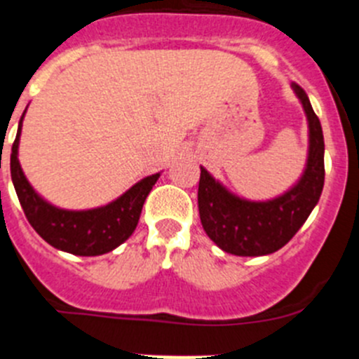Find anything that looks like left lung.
Segmentation results:
<instances>
[{"instance_id":"obj_1","label":"left lung","mask_w":359,"mask_h":359,"mask_svg":"<svg viewBox=\"0 0 359 359\" xmlns=\"http://www.w3.org/2000/svg\"><path fill=\"white\" fill-rule=\"evenodd\" d=\"M307 118L306 167L286 192L271 199H246L201 167L198 207L203 230L223 252L261 257L280 250L300 230L323 189V133L306 91L291 84Z\"/></svg>"}]
</instances>
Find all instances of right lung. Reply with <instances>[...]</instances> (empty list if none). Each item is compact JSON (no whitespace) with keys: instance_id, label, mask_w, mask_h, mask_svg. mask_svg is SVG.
Wrapping results in <instances>:
<instances>
[{"instance_id":"1","label":"right lung","mask_w":359,"mask_h":359,"mask_svg":"<svg viewBox=\"0 0 359 359\" xmlns=\"http://www.w3.org/2000/svg\"><path fill=\"white\" fill-rule=\"evenodd\" d=\"M25 113L19 120L18 135L12 145L11 176L28 223L50 246L72 255L95 257L118 248L120 244L133 236L145 199L161 172L145 176L122 196L102 207L88 210H68L55 207L30 185L19 163V138L23 129Z\"/></svg>"}]
</instances>
